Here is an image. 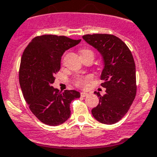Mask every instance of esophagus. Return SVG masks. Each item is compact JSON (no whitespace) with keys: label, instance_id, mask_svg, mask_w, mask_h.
<instances>
[{"label":"esophagus","instance_id":"obj_1","mask_svg":"<svg viewBox=\"0 0 157 157\" xmlns=\"http://www.w3.org/2000/svg\"><path fill=\"white\" fill-rule=\"evenodd\" d=\"M88 93H85V92H82L81 93V96L82 97H86V96H88Z\"/></svg>","mask_w":157,"mask_h":157}]
</instances>
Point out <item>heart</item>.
<instances>
[{"label":"heart","mask_w":157,"mask_h":157,"mask_svg":"<svg viewBox=\"0 0 157 157\" xmlns=\"http://www.w3.org/2000/svg\"><path fill=\"white\" fill-rule=\"evenodd\" d=\"M88 54H91L93 55V53L92 50H88V49H83V50H80V54L81 56L86 55ZM92 79V76H84V77H78L75 80V85L78 87H80V88H85L86 86H87V83Z\"/></svg>","instance_id":"heart-1"}]
</instances>
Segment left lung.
Listing matches in <instances>:
<instances>
[{
	"instance_id": "8db88e82",
	"label": "left lung",
	"mask_w": 157,
	"mask_h": 157,
	"mask_svg": "<svg viewBox=\"0 0 157 157\" xmlns=\"http://www.w3.org/2000/svg\"><path fill=\"white\" fill-rule=\"evenodd\" d=\"M82 38L98 50L104 61L100 78L106 94L95 92L99 104L92 110V114L101 123L113 124L127 113L136 97L134 58L127 45L111 34H87Z\"/></svg>"
}]
</instances>
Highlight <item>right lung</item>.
<instances>
[{
  "instance_id": "right-lung-1",
  "label": "right lung",
  "mask_w": 157,
  "mask_h": 157,
  "mask_svg": "<svg viewBox=\"0 0 157 157\" xmlns=\"http://www.w3.org/2000/svg\"><path fill=\"white\" fill-rule=\"evenodd\" d=\"M80 41L64 36H39L23 51L19 67L23 96L32 113L47 125L65 122L71 115L70 103L80 97L75 90L61 93L52 86L54 75L61 68L63 54Z\"/></svg>"
}]
</instances>
